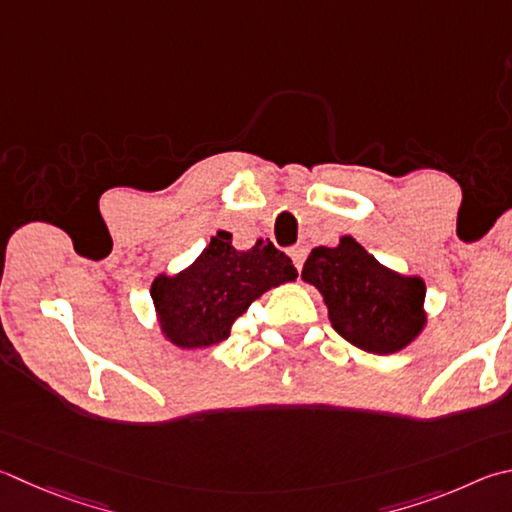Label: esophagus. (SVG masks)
I'll use <instances>...</instances> for the list:
<instances>
[{"label": "esophagus", "mask_w": 512, "mask_h": 512, "mask_svg": "<svg viewBox=\"0 0 512 512\" xmlns=\"http://www.w3.org/2000/svg\"><path fill=\"white\" fill-rule=\"evenodd\" d=\"M291 259H293V264H295L297 271H302L304 259H306V248H304V246H295V248H291Z\"/></svg>", "instance_id": "34e87169"}]
</instances>
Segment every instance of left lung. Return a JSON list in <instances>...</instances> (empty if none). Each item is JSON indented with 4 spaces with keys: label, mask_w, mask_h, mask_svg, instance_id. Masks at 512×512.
Here are the masks:
<instances>
[{
    "label": "left lung",
    "mask_w": 512,
    "mask_h": 512,
    "mask_svg": "<svg viewBox=\"0 0 512 512\" xmlns=\"http://www.w3.org/2000/svg\"><path fill=\"white\" fill-rule=\"evenodd\" d=\"M302 280L322 293L331 327L362 351H401L427 322L421 277L383 266L349 235L333 248H313Z\"/></svg>",
    "instance_id": "left-lung-1"
}]
</instances>
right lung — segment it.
Segmentation results:
<instances>
[{
  "mask_svg": "<svg viewBox=\"0 0 512 512\" xmlns=\"http://www.w3.org/2000/svg\"><path fill=\"white\" fill-rule=\"evenodd\" d=\"M295 277L291 257L268 239L237 250L230 232L219 230L188 268L156 277L150 293L163 336L181 349H199L226 340L257 297Z\"/></svg>",
  "mask_w": 512,
  "mask_h": 512,
  "instance_id": "obj_1",
  "label": "right lung"
}]
</instances>
